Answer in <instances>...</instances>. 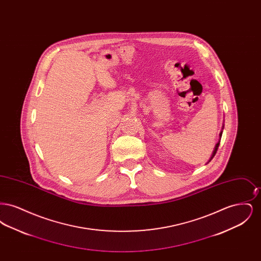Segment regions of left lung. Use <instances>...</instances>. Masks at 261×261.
I'll list each match as a JSON object with an SVG mask.
<instances>
[{
	"instance_id": "obj_1",
	"label": "left lung",
	"mask_w": 261,
	"mask_h": 261,
	"mask_svg": "<svg viewBox=\"0 0 261 261\" xmlns=\"http://www.w3.org/2000/svg\"><path fill=\"white\" fill-rule=\"evenodd\" d=\"M223 129H224V123L223 126H222V130H221V132H220V134H219V140H218V142H217V144L215 145V147H214V149H213V152H212V154H211V159H210V161L207 162H211V160L214 158V155H215V153H216V151H217V149H218V147H219V144H220V140H221V137H222V133H223Z\"/></svg>"
}]
</instances>
